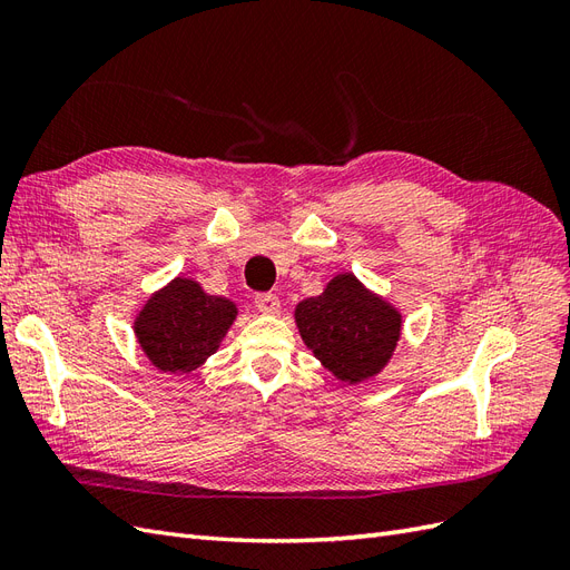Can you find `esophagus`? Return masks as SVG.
Instances as JSON below:
<instances>
[{
    "mask_svg": "<svg viewBox=\"0 0 570 570\" xmlns=\"http://www.w3.org/2000/svg\"><path fill=\"white\" fill-rule=\"evenodd\" d=\"M254 304L258 312L264 314H278L281 308V299L278 295H273V292H258V295H254Z\"/></svg>",
    "mask_w": 570,
    "mask_h": 570,
    "instance_id": "obj_1",
    "label": "esophagus"
}]
</instances>
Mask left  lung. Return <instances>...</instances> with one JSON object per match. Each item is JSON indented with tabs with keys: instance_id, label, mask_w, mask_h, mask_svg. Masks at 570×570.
<instances>
[{
	"instance_id": "obj_1",
	"label": "left lung",
	"mask_w": 570,
	"mask_h": 570,
	"mask_svg": "<svg viewBox=\"0 0 570 570\" xmlns=\"http://www.w3.org/2000/svg\"><path fill=\"white\" fill-rule=\"evenodd\" d=\"M295 318L306 347L344 383L381 371L402 327L400 314L368 295L354 275H337L323 295L304 299Z\"/></svg>"
}]
</instances>
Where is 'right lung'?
<instances>
[{
    "mask_svg": "<svg viewBox=\"0 0 570 570\" xmlns=\"http://www.w3.org/2000/svg\"><path fill=\"white\" fill-rule=\"evenodd\" d=\"M235 314L230 299L206 295L195 281L176 278L149 299L135 333L154 366L187 373L218 350Z\"/></svg>",
    "mask_w": 570,
    "mask_h": 570,
    "instance_id": "1",
    "label": "right lung"
}]
</instances>
